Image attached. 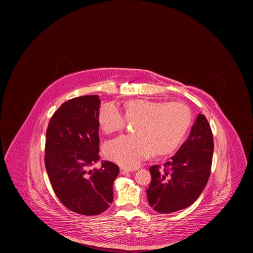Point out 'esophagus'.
I'll use <instances>...</instances> for the list:
<instances>
[{
	"label": "esophagus",
	"instance_id": "1",
	"mask_svg": "<svg viewBox=\"0 0 253 253\" xmlns=\"http://www.w3.org/2000/svg\"><path fill=\"white\" fill-rule=\"evenodd\" d=\"M132 170H130V169H126V168H121L120 169V173L121 174H127V173H129V172H131Z\"/></svg>",
	"mask_w": 253,
	"mask_h": 253
}]
</instances>
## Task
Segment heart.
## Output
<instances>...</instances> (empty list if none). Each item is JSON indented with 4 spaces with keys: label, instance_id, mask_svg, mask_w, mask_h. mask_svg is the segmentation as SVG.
<instances>
[{
    "label": "heart",
    "instance_id": "heart-1",
    "mask_svg": "<svg viewBox=\"0 0 253 253\" xmlns=\"http://www.w3.org/2000/svg\"><path fill=\"white\" fill-rule=\"evenodd\" d=\"M124 110L125 116L117 104L105 103L99 111L98 122L103 132L113 133L125 127L126 119L137 121L136 135L119 136L104 145L106 158L126 168L136 167L153 150L159 155L175 150L192 121L190 109L180 102L132 99L124 103Z\"/></svg>",
    "mask_w": 253,
    "mask_h": 253
}]
</instances>
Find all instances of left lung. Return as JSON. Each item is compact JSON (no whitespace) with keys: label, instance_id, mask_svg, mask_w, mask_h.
<instances>
[{"label":"left lung","instance_id":"obj_1","mask_svg":"<svg viewBox=\"0 0 253 253\" xmlns=\"http://www.w3.org/2000/svg\"><path fill=\"white\" fill-rule=\"evenodd\" d=\"M213 150L210 125L205 116L199 114L188 139L166 161L165 169L160 170L158 165L150 168V206L160 213H171L192 205L206 187Z\"/></svg>","mask_w":253,"mask_h":253}]
</instances>
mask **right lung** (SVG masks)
<instances>
[{"mask_svg":"<svg viewBox=\"0 0 253 253\" xmlns=\"http://www.w3.org/2000/svg\"><path fill=\"white\" fill-rule=\"evenodd\" d=\"M98 95L73 98L52 116L47 132L45 165L60 202L73 212L97 215L113 202V183L119 167L102 161L98 170L88 168L99 161Z\"/></svg>","mask_w":253,"mask_h":253,"instance_id":"obj_1","label":"right lung"}]
</instances>
